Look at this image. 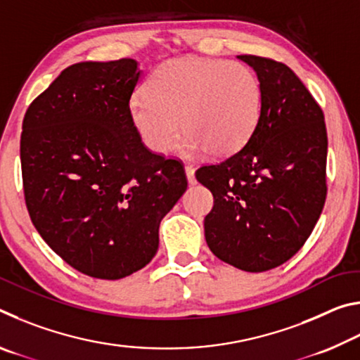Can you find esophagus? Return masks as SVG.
Segmentation results:
<instances>
[{
	"instance_id": "1",
	"label": "esophagus",
	"mask_w": 360,
	"mask_h": 360,
	"mask_svg": "<svg viewBox=\"0 0 360 360\" xmlns=\"http://www.w3.org/2000/svg\"><path fill=\"white\" fill-rule=\"evenodd\" d=\"M186 174L188 184H195L197 182V179H195V168L192 165H186Z\"/></svg>"
}]
</instances>
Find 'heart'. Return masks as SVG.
<instances>
[{"label":"heart","mask_w":360,"mask_h":360,"mask_svg":"<svg viewBox=\"0 0 360 360\" xmlns=\"http://www.w3.org/2000/svg\"><path fill=\"white\" fill-rule=\"evenodd\" d=\"M148 92L131 95L129 111L143 143L167 152L182 131L186 154L238 152L257 129L264 94L249 66L219 58H176L152 72Z\"/></svg>","instance_id":"b5f03b06"}]
</instances>
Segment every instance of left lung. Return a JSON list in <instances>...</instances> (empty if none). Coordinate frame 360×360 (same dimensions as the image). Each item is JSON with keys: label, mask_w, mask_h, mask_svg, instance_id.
Here are the masks:
<instances>
[{"label": "left lung", "mask_w": 360, "mask_h": 360, "mask_svg": "<svg viewBox=\"0 0 360 360\" xmlns=\"http://www.w3.org/2000/svg\"><path fill=\"white\" fill-rule=\"evenodd\" d=\"M238 58L262 84L259 125L238 152L200 167L195 178L214 197L205 217L212 254L260 273L300 251L318 222L327 197V130L321 106L289 66Z\"/></svg>", "instance_id": "left-lung-1"}]
</instances>
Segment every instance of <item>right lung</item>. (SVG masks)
Instances as JSON below:
<instances>
[{
  "instance_id": "add662e5",
  "label": "right lung",
  "mask_w": 360,
  "mask_h": 360,
  "mask_svg": "<svg viewBox=\"0 0 360 360\" xmlns=\"http://www.w3.org/2000/svg\"><path fill=\"white\" fill-rule=\"evenodd\" d=\"M131 58L62 71L23 117L20 163L28 214L51 249L84 275L120 279L158 249V227L187 188L178 158L149 150L129 103Z\"/></svg>"
}]
</instances>
